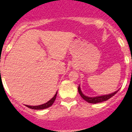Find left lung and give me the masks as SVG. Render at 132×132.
<instances>
[{
	"instance_id": "obj_1",
	"label": "left lung",
	"mask_w": 132,
	"mask_h": 132,
	"mask_svg": "<svg viewBox=\"0 0 132 132\" xmlns=\"http://www.w3.org/2000/svg\"><path fill=\"white\" fill-rule=\"evenodd\" d=\"M78 91H79V93L80 95V96H81V97L85 100V101L89 102V103L96 104V103H99V102H104V101H107V100H108V99L110 98L111 97H112L114 94H116L118 90L114 92V93H112V94H106V95H103V96H96V97H88V96L84 95V94H82V91H81V90H80V86H79V87H78Z\"/></svg>"
}]
</instances>
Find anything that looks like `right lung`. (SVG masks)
Returning a JSON list of instances; mask_svg holds the SVG:
<instances>
[{
	"label": "right lung",
	"instance_id": "1",
	"mask_svg": "<svg viewBox=\"0 0 132 132\" xmlns=\"http://www.w3.org/2000/svg\"><path fill=\"white\" fill-rule=\"evenodd\" d=\"M57 92L56 93V94H55V96L52 98L50 101H49L48 102H46L45 104H43L42 105L39 106H28V105H26L28 108H30L31 109H34V110H42V109H45V108H49L53 104V102H55V100L56 98V96H57Z\"/></svg>",
	"mask_w": 132,
	"mask_h": 132
}]
</instances>
